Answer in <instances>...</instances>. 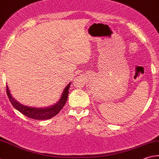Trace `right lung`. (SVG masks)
I'll list each match as a JSON object with an SVG mask.
<instances>
[{"instance_id":"add662e5","label":"right lung","mask_w":159,"mask_h":159,"mask_svg":"<svg viewBox=\"0 0 159 159\" xmlns=\"http://www.w3.org/2000/svg\"><path fill=\"white\" fill-rule=\"evenodd\" d=\"M70 83L68 84V86L64 89V92L61 95L60 100L57 103L55 104L54 106L48 108H45V109H41V108H33V107H28L23 104H20L19 102L14 99L10 94V90H9L7 86L6 88V92L8 96L9 100H10L11 104L12 106L19 111L23 115L28 117L30 118L35 119V120H46L53 118L54 116L57 115L59 111L65 105L66 102L68 95V90L70 88Z\"/></svg>"}]
</instances>
